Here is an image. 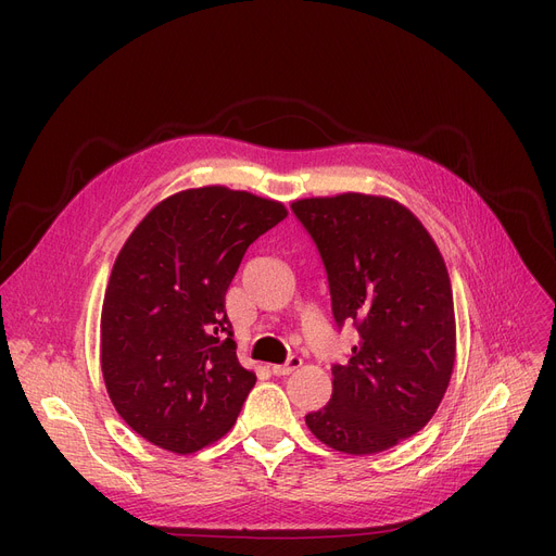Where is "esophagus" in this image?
Masks as SVG:
<instances>
[{
    "instance_id": "obj_1",
    "label": "esophagus",
    "mask_w": 556,
    "mask_h": 556,
    "mask_svg": "<svg viewBox=\"0 0 556 556\" xmlns=\"http://www.w3.org/2000/svg\"><path fill=\"white\" fill-rule=\"evenodd\" d=\"M298 367H302V358L300 356H290L283 365H270V371L275 376H288V374H293Z\"/></svg>"
}]
</instances>
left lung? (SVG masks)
<instances>
[{
    "label": "left lung",
    "instance_id": "1",
    "mask_svg": "<svg viewBox=\"0 0 556 556\" xmlns=\"http://www.w3.org/2000/svg\"><path fill=\"white\" fill-rule=\"evenodd\" d=\"M290 210L323 256L336 325L358 342L333 365V394L306 415L319 442L381 453L419 432L440 407L455 363L446 263L419 218L381 195L304 198Z\"/></svg>",
    "mask_w": 556,
    "mask_h": 556
}]
</instances>
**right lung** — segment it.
Instances as JSON below:
<instances>
[{
    "label": "right lung",
    "mask_w": 556,
    "mask_h": 556,
    "mask_svg": "<svg viewBox=\"0 0 556 556\" xmlns=\"http://www.w3.org/2000/svg\"><path fill=\"white\" fill-rule=\"evenodd\" d=\"M286 214L248 191L187 189L124 243L101 311V369L116 413L146 442L187 455L237 421L256 376L237 358L225 293L245 250Z\"/></svg>",
    "instance_id": "1"
}]
</instances>
